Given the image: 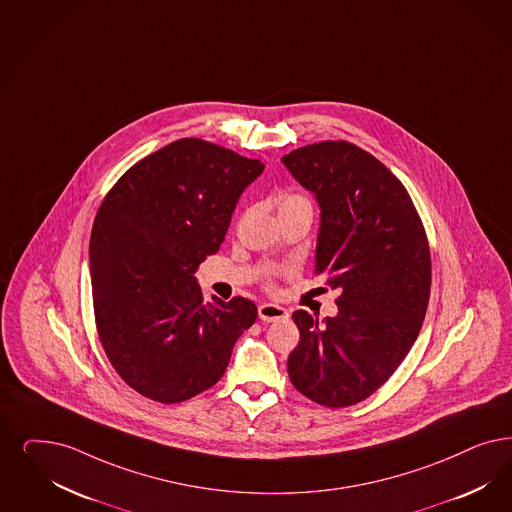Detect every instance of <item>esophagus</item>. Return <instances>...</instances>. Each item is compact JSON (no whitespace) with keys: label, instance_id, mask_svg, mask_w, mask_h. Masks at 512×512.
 <instances>
[{"label":"esophagus","instance_id":"obj_1","mask_svg":"<svg viewBox=\"0 0 512 512\" xmlns=\"http://www.w3.org/2000/svg\"><path fill=\"white\" fill-rule=\"evenodd\" d=\"M259 318L263 321H282L289 318V312L278 304H261L259 306Z\"/></svg>","mask_w":512,"mask_h":512}]
</instances>
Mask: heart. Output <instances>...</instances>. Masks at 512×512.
Returning <instances> with one entry per match:
<instances>
[{
    "instance_id": "heart-1",
    "label": "heart",
    "mask_w": 512,
    "mask_h": 512,
    "mask_svg": "<svg viewBox=\"0 0 512 512\" xmlns=\"http://www.w3.org/2000/svg\"><path fill=\"white\" fill-rule=\"evenodd\" d=\"M297 206H310V208H312L310 200H308L304 194L289 193L285 194L282 200H280V212L289 210V208H297Z\"/></svg>"
}]
</instances>
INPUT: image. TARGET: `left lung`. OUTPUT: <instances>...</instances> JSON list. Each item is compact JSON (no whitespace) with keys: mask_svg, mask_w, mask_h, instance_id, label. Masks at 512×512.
<instances>
[{"mask_svg":"<svg viewBox=\"0 0 512 512\" xmlns=\"http://www.w3.org/2000/svg\"><path fill=\"white\" fill-rule=\"evenodd\" d=\"M282 162L318 198L314 274L340 291L336 318L293 312L300 340L287 359L289 378L318 405L352 406L388 382L422 329L427 234L405 185L350 141L304 145Z\"/></svg>","mask_w":512,"mask_h":512,"instance_id":"8db88e82","label":"left lung"}]
</instances>
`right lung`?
I'll return each mask as SVG.
<instances>
[{
  "label": "right lung",
  "mask_w": 512,
  "mask_h": 512,
  "mask_svg": "<svg viewBox=\"0 0 512 512\" xmlns=\"http://www.w3.org/2000/svg\"><path fill=\"white\" fill-rule=\"evenodd\" d=\"M263 168L181 138L128 168L102 200L90 232L96 329L113 369L143 397L174 405L212 388L255 323L244 297L202 304L194 272Z\"/></svg>",
  "instance_id": "obj_1"
}]
</instances>
